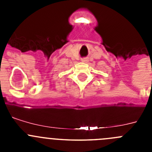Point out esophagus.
<instances>
[{
    "label": "esophagus",
    "mask_w": 152,
    "mask_h": 152,
    "mask_svg": "<svg viewBox=\"0 0 152 152\" xmlns=\"http://www.w3.org/2000/svg\"><path fill=\"white\" fill-rule=\"evenodd\" d=\"M82 61H87V60H82Z\"/></svg>",
    "instance_id": "esophagus-1"
}]
</instances>
